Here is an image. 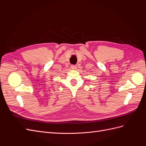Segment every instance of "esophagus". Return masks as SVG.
<instances>
[{"label":"esophagus","mask_w":146,"mask_h":146,"mask_svg":"<svg viewBox=\"0 0 146 146\" xmlns=\"http://www.w3.org/2000/svg\"><path fill=\"white\" fill-rule=\"evenodd\" d=\"M70 68H71V69L72 70H76L77 69V66L76 65H72L70 66Z\"/></svg>","instance_id":"34e87169"}]
</instances>
